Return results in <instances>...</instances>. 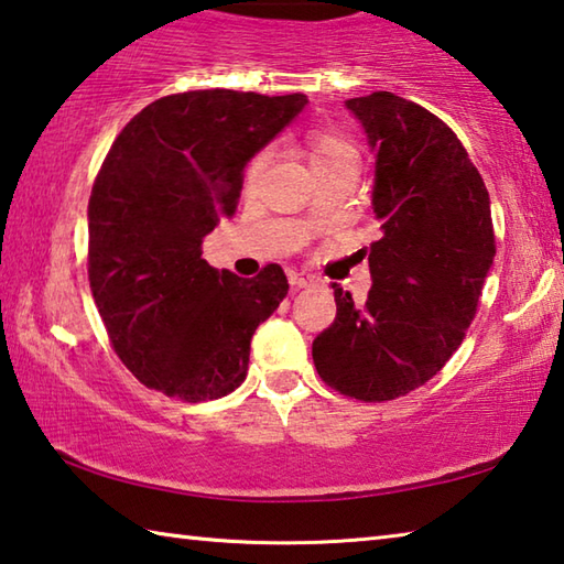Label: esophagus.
<instances>
[{
  "label": "esophagus",
  "mask_w": 564,
  "mask_h": 564,
  "mask_svg": "<svg viewBox=\"0 0 564 564\" xmlns=\"http://www.w3.org/2000/svg\"><path fill=\"white\" fill-rule=\"evenodd\" d=\"M289 281H291L293 289L299 291V289H308V285H311L313 281H316V279H313L311 273H295V271H289Z\"/></svg>",
  "instance_id": "34e87169"
}]
</instances>
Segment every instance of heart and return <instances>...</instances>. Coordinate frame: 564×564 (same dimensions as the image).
<instances>
[{
  "mask_svg": "<svg viewBox=\"0 0 564 564\" xmlns=\"http://www.w3.org/2000/svg\"><path fill=\"white\" fill-rule=\"evenodd\" d=\"M308 159H311V166L313 171H330V169H343V166H358V154L356 149L350 147V141H346L338 133H328V131H321V133H313L311 137V144H308ZM265 159H256L251 169H248V186L256 184V178L263 171Z\"/></svg>",
  "mask_w": 564,
  "mask_h": 564,
  "instance_id": "obj_1",
  "label": "heart"
}]
</instances>
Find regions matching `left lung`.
<instances>
[{
  "mask_svg": "<svg viewBox=\"0 0 564 564\" xmlns=\"http://www.w3.org/2000/svg\"><path fill=\"white\" fill-rule=\"evenodd\" d=\"M376 156L368 299L333 285L336 321L313 340L318 376L380 403L431 380L465 338L492 269L490 196L451 127L420 104L373 91L346 101Z\"/></svg>",
  "mask_w": 564,
  "mask_h": 564,
  "instance_id": "left-lung-1",
  "label": "left lung"
}]
</instances>
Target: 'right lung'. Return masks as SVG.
Returning a JSON list of instances; mask_svg holds the SVG:
<instances>
[{
    "label": "right lung",
    "instance_id": "add662e5",
    "mask_svg": "<svg viewBox=\"0 0 564 564\" xmlns=\"http://www.w3.org/2000/svg\"><path fill=\"white\" fill-rule=\"evenodd\" d=\"M305 94L204 89L156 99L109 149L89 198V283L111 346L147 388L186 403L246 380L256 328L289 279H256L202 259L234 216L243 171L305 109Z\"/></svg>",
    "mask_w": 564,
    "mask_h": 564
}]
</instances>
